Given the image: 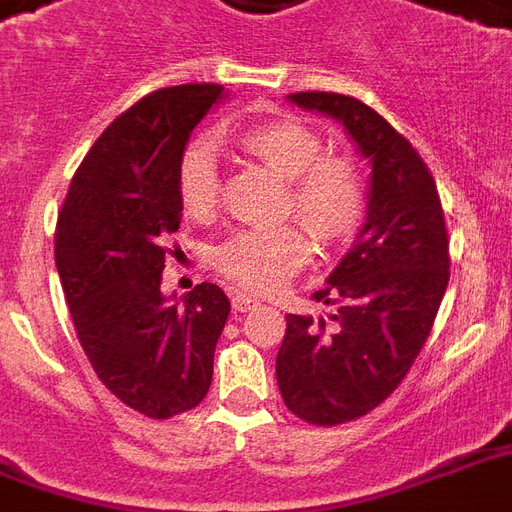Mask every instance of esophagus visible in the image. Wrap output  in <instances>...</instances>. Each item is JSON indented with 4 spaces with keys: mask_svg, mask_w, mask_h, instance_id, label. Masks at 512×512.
Returning a JSON list of instances; mask_svg holds the SVG:
<instances>
[{
    "mask_svg": "<svg viewBox=\"0 0 512 512\" xmlns=\"http://www.w3.org/2000/svg\"><path fill=\"white\" fill-rule=\"evenodd\" d=\"M257 306H260V300H257L255 295H247V292H233V308L241 311V314H244V311H252V308Z\"/></svg>",
    "mask_w": 512,
    "mask_h": 512,
    "instance_id": "esophagus-1",
    "label": "esophagus"
}]
</instances>
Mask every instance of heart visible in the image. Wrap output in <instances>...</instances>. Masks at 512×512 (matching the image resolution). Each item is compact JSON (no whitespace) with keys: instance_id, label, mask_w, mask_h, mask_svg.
I'll list each match as a JSON object with an SVG mask.
<instances>
[{"instance_id":"obj_1","label":"heart","mask_w":512,"mask_h":512,"mask_svg":"<svg viewBox=\"0 0 512 512\" xmlns=\"http://www.w3.org/2000/svg\"><path fill=\"white\" fill-rule=\"evenodd\" d=\"M236 142L279 177L290 179V206L322 247L341 244L360 225L365 187L351 158L325 155L322 136L295 117L244 126ZM177 193L190 217L209 220L220 204V163L209 142L190 144L177 169ZM308 236L298 225L239 230L214 249V263L247 290H273L306 263Z\"/></svg>"}]
</instances>
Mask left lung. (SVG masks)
<instances>
[{"instance_id": "8db88e82", "label": "left lung", "mask_w": 512, "mask_h": 512, "mask_svg": "<svg viewBox=\"0 0 512 512\" xmlns=\"http://www.w3.org/2000/svg\"><path fill=\"white\" fill-rule=\"evenodd\" d=\"M290 104L341 123L370 163L365 222L314 298L327 317L287 314L276 354L284 405L335 427L392 395L427 341L448 287V233L435 179L384 117L341 93H290Z\"/></svg>"}]
</instances>
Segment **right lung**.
<instances>
[{
  "label": "right lung",
  "instance_id": "obj_1",
  "mask_svg": "<svg viewBox=\"0 0 512 512\" xmlns=\"http://www.w3.org/2000/svg\"><path fill=\"white\" fill-rule=\"evenodd\" d=\"M222 85L163 88L112 120L58 214L56 268L85 357L128 408L171 419L212 386L228 295L201 282L163 295L166 241L182 222L179 158Z\"/></svg>",
  "mask_w": 512,
  "mask_h": 512
}]
</instances>
